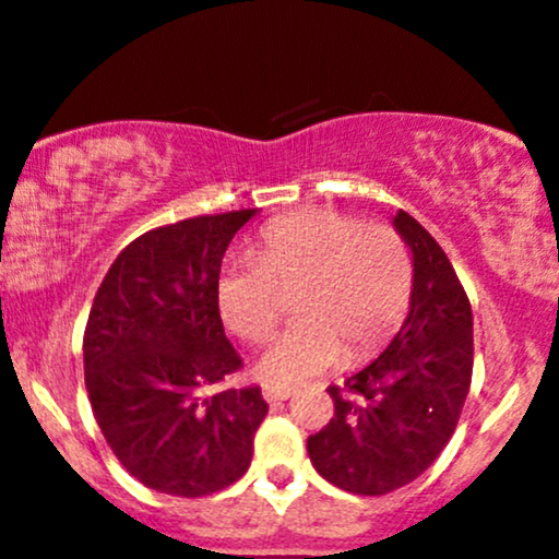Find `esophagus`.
Returning <instances> with one entry per match:
<instances>
[{"instance_id": "obj_1", "label": "esophagus", "mask_w": 559, "mask_h": 559, "mask_svg": "<svg viewBox=\"0 0 559 559\" xmlns=\"http://www.w3.org/2000/svg\"><path fill=\"white\" fill-rule=\"evenodd\" d=\"M290 395H293L290 386H272V384L264 386V400H266V403H280V400H287Z\"/></svg>"}]
</instances>
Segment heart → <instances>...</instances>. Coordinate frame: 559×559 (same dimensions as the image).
<instances>
[{"label":"heart","mask_w":559,"mask_h":559,"mask_svg":"<svg viewBox=\"0 0 559 559\" xmlns=\"http://www.w3.org/2000/svg\"><path fill=\"white\" fill-rule=\"evenodd\" d=\"M300 321L274 334L255 358V377L272 386L364 358L397 330L411 306L413 264L392 227L313 209L261 229L255 255H229L216 272V308L242 340H264L277 324L282 293L298 290Z\"/></svg>","instance_id":"obj_1"}]
</instances>
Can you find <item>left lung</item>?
<instances>
[{"mask_svg": "<svg viewBox=\"0 0 559 559\" xmlns=\"http://www.w3.org/2000/svg\"><path fill=\"white\" fill-rule=\"evenodd\" d=\"M392 225L413 253L411 311L369 366L330 386L332 421L308 457L334 487L379 497L418 478L450 442L474 371V317L448 253L411 214Z\"/></svg>", "mask_w": 559, "mask_h": 559, "instance_id": "obj_1", "label": "left lung"}]
</instances>
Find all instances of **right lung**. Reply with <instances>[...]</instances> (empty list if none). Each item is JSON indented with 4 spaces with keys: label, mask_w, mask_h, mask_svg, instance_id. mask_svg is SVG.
Listing matches in <instances>:
<instances>
[{
    "label": "right lung",
    "mask_w": 559,
    "mask_h": 559,
    "mask_svg": "<svg viewBox=\"0 0 559 559\" xmlns=\"http://www.w3.org/2000/svg\"><path fill=\"white\" fill-rule=\"evenodd\" d=\"M255 209L148 229L109 266L83 334L104 439L143 487L203 497L246 474L269 405L261 386L216 390L242 366L216 308V272Z\"/></svg>",
    "instance_id": "obj_1"
}]
</instances>
